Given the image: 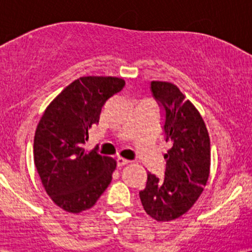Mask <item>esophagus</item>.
<instances>
[{
  "label": "esophagus",
  "instance_id": "obj_1",
  "mask_svg": "<svg viewBox=\"0 0 252 252\" xmlns=\"http://www.w3.org/2000/svg\"><path fill=\"white\" fill-rule=\"evenodd\" d=\"M116 161H117V167H123V166H126V164L129 163V161L126 160V158H117Z\"/></svg>",
  "mask_w": 252,
  "mask_h": 252
}]
</instances>
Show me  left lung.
I'll use <instances>...</instances> for the list:
<instances>
[{"mask_svg":"<svg viewBox=\"0 0 252 252\" xmlns=\"http://www.w3.org/2000/svg\"><path fill=\"white\" fill-rule=\"evenodd\" d=\"M150 91L163 112L162 129L170 148L164 178L148 173L140 192L143 209L158 221L174 220L194 205L210 175V136L204 120L174 84L152 82Z\"/></svg>","mask_w":252,"mask_h":252,"instance_id":"1","label":"left lung"}]
</instances>
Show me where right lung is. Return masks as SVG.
<instances>
[{"label":"right lung","mask_w":252,"mask_h":252,"mask_svg":"<svg viewBox=\"0 0 252 252\" xmlns=\"http://www.w3.org/2000/svg\"><path fill=\"white\" fill-rule=\"evenodd\" d=\"M126 82L116 77H82L54 98L34 136V163L47 194L60 209L79 213L91 209L111 182L116 161L86 153L89 129L103 105Z\"/></svg>","instance_id":"add662e5"}]
</instances>
